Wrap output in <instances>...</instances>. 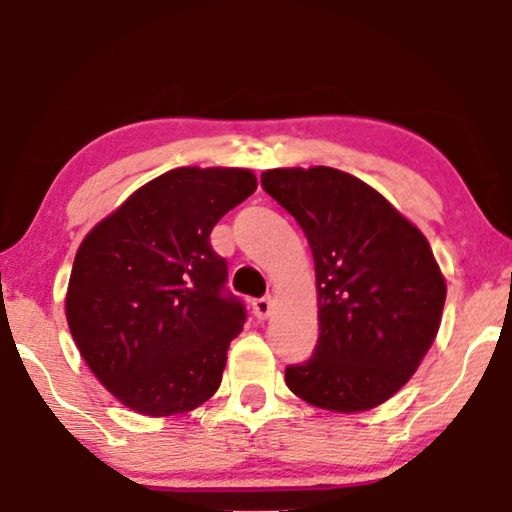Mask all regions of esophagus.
Listing matches in <instances>:
<instances>
[{"mask_svg": "<svg viewBox=\"0 0 512 512\" xmlns=\"http://www.w3.org/2000/svg\"><path fill=\"white\" fill-rule=\"evenodd\" d=\"M251 307H254V314L258 319H268V314L272 312V298L270 296L256 298L254 303H251Z\"/></svg>", "mask_w": 512, "mask_h": 512, "instance_id": "34e87169", "label": "esophagus"}]
</instances>
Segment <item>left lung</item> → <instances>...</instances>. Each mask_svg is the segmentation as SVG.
Wrapping results in <instances>:
<instances>
[{
	"label": "left lung",
	"instance_id": "left-lung-1",
	"mask_svg": "<svg viewBox=\"0 0 512 512\" xmlns=\"http://www.w3.org/2000/svg\"><path fill=\"white\" fill-rule=\"evenodd\" d=\"M310 242L319 340L286 366L293 394L317 408L363 412L396 394L436 340L445 279L426 237L375 188L333 167L261 174Z\"/></svg>",
	"mask_w": 512,
	"mask_h": 512
}]
</instances>
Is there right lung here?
<instances>
[{
  "instance_id": "1",
  "label": "right lung",
  "mask_w": 512,
  "mask_h": 512,
  "mask_svg": "<svg viewBox=\"0 0 512 512\" xmlns=\"http://www.w3.org/2000/svg\"><path fill=\"white\" fill-rule=\"evenodd\" d=\"M256 191L237 167H177L139 188L76 251L67 324L83 361L149 417L198 408L219 389L247 321L209 233Z\"/></svg>"
}]
</instances>
